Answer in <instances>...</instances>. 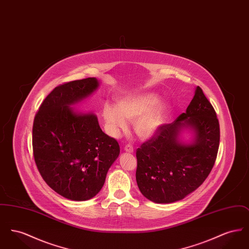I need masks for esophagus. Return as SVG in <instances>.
<instances>
[{
  "mask_svg": "<svg viewBox=\"0 0 249 249\" xmlns=\"http://www.w3.org/2000/svg\"><path fill=\"white\" fill-rule=\"evenodd\" d=\"M124 150L128 153H133V147L130 145V144H126L124 146Z\"/></svg>",
  "mask_w": 249,
  "mask_h": 249,
  "instance_id": "34e87169",
  "label": "esophagus"
}]
</instances>
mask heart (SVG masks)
<instances>
[{"label":"heart","instance_id":"1","mask_svg":"<svg viewBox=\"0 0 249 249\" xmlns=\"http://www.w3.org/2000/svg\"><path fill=\"white\" fill-rule=\"evenodd\" d=\"M169 112V105L160 101L153 92L129 95L118 101V107L106 104L102 116L108 132L118 136L125 130L128 121H133V129L142 139L149 138L160 130Z\"/></svg>","mask_w":249,"mask_h":249}]
</instances>
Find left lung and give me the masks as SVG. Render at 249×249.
Here are the masks:
<instances>
[{
	"label": "left lung",
	"instance_id": "1",
	"mask_svg": "<svg viewBox=\"0 0 249 249\" xmlns=\"http://www.w3.org/2000/svg\"><path fill=\"white\" fill-rule=\"evenodd\" d=\"M184 129L193 133L190 142L179 138ZM219 137L215 111L197 87L186 113L162 125L136 150V182L141 193L156 203H171L197 190L214 164Z\"/></svg>",
	"mask_w": 249,
	"mask_h": 249
}]
</instances>
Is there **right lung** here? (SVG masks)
Listing matches in <instances>:
<instances>
[{
  "mask_svg": "<svg viewBox=\"0 0 249 249\" xmlns=\"http://www.w3.org/2000/svg\"><path fill=\"white\" fill-rule=\"evenodd\" d=\"M99 86L97 78L89 77L56 87L34 121L36 166L52 190L71 201L97 195L120 152L119 142L102 130L95 114L71 107Z\"/></svg>",
  "mask_w": 249,
  "mask_h": 249,
  "instance_id": "add662e5",
  "label": "right lung"
}]
</instances>
